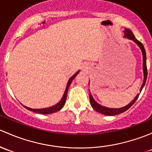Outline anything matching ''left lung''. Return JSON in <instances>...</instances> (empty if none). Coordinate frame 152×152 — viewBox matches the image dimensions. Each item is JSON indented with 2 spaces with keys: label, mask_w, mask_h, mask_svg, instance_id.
Wrapping results in <instances>:
<instances>
[{
  "label": "left lung",
  "mask_w": 152,
  "mask_h": 152,
  "mask_svg": "<svg viewBox=\"0 0 152 152\" xmlns=\"http://www.w3.org/2000/svg\"><path fill=\"white\" fill-rule=\"evenodd\" d=\"M124 37L125 38H127L129 39L132 40L134 42H135L137 45H138L139 48H140L142 51V54H143V82L142 83L141 87H140V92H141L142 89H143V86H145V83H146V78H147V67H146V50H145V48L143 47V44L141 43L140 42H139L137 39L134 37V34H132V31H130L129 29L127 28H125L124 31ZM139 95L140 94H137L136 95V96L134 97V99L130 103L127 104V105L124 106V107H121V108H109V107H104V106H102L100 104H98L94 99L93 96H92L91 94L90 91H89V99H90V103H91V107L94 109L96 112L100 113L102 114H104L105 115H118V114L124 112L126 110L129 108L132 104L135 102L136 100L138 98Z\"/></svg>",
  "instance_id": "obj_1"
}]
</instances>
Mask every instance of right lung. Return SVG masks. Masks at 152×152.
Returning a JSON list of instances; mask_svg holds the SVG:
<instances>
[{
  "label": "right lung",
  "mask_w": 152,
  "mask_h": 152,
  "mask_svg": "<svg viewBox=\"0 0 152 152\" xmlns=\"http://www.w3.org/2000/svg\"><path fill=\"white\" fill-rule=\"evenodd\" d=\"M79 72L80 71H78L77 72H76L75 74L74 75H73L72 77H71L69 78L68 83H67L66 87V90L64 91V94L63 96H62V98H61V101L59 102H58L56 104H55V105L52 106V107H47V108H42V109H33V108H30V107H26V106H24V107H26L27 110L33 111V112H35V113H42V114H50V113H56V112H57V111L60 110L61 109L62 107H64V104H65L66 99L67 92H68L69 87V86H70V84H71L72 80L74 79L75 77L79 73Z\"/></svg>",
  "instance_id": "1"
}]
</instances>
